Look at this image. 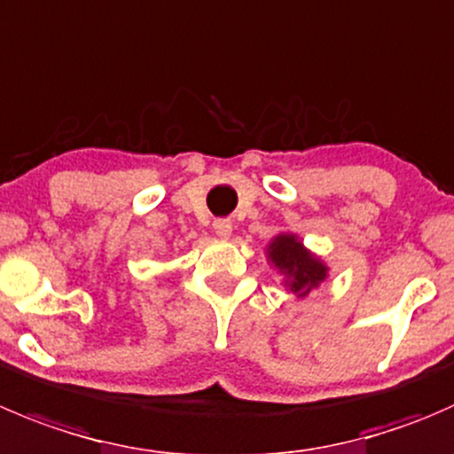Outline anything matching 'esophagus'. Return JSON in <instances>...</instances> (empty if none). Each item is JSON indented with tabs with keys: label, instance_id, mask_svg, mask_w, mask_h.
Instances as JSON below:
<instances>
[{
	"label": "esophagus",
	"instance_id": "esophagus-1",
	"mask_svg": "<svg viewBox=\"0 0 454 454\" xmlns=\"http://www.w3.org/2000/svg\"><path fill=\"white\" fill-rule=\"evenodd\" d=\"M215 228V235L222 237V239H228V237L232 235V222L231 219H217V222L213 223Z\"/></svg>",
	"mask_w": 454,
	"mask_h": 454
}]
</instances>
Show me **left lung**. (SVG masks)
Returning a JSON list of instances; mask_svg holds the SVG:
<instances>
[{
	"label": "left lung",
	"mask_w": 454,
	"mask_h": 454,
	"mask_svg": "<svg viewBox=\"0 0 454 454\" xmlns=\"http://www.w3.org/2000/svg\"><path fill=\"white\" fill-rule=\"evenodd\" d=\"M268 259L284 275L286 288L297 297L308 294L328 277V266L290 232H281L268 244Z\"/></svg>",
	"instance_id": "1"
}]
</instances>
